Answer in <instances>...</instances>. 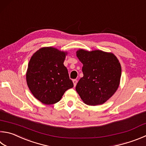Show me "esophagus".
<instances>
[{"instance_id": "1", "label": "esophagus", "mask_w": 146, "mask_h": 146, "mask_svg": "<svg viewBox=\"0 0 146 146\" xmlns=\"http://www.w3.org/2000/svg\"><path fill=\"white\" fill-rule=\"evenodd\" d=\"M73 85H74V87L76 86V84H77V80H76V79H74V80H73Z\"/></svg>"}]
</instances>
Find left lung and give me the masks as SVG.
Here are the masks:
<instances>
[{
    "label": "left lung",
    "mask_w": 146,
    "mask_h": 146,
    "mask_svg": "<svg viewBox=\"0 0 146 146\" xmlns=\"http://www.w3.org/2000/svg\"><path fill=\"white\" fill-rule=\"evenodd\" d=\"M76 56L83 64L84 76L76 84V91L86 104H103L118 89L121 66L114 54L102 50L89 52L82 49Z\"/></svg>",
    "instance_id": "left-lung-1"
}]
</instances>
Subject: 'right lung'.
I'll use <instances>...</instances> for the list:
<instances>
[{
	"instance_id": "obj_1",
	"label": "right lung",
	"mask_w": 146,
	"mask_h": 146,
	"mask_svg": "<svg viewBox=\"0 0 146 146\" xmlns=\"http://www.w3.org/2000/svg\"><path fill=\"white\" fill-rule=\"evenodd\" d=\"M67 52L53 47H43L29 60L26 73L27 86L37 100L45 105L59 102L73 83L64 61Z\"/></svg>"
}]
</instances>
